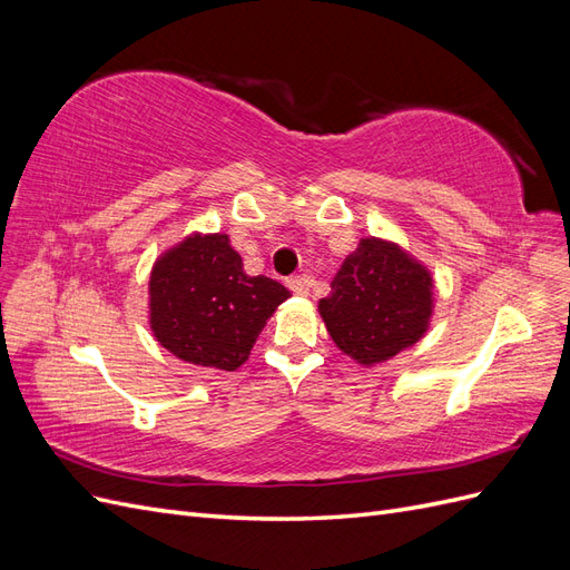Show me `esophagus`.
Instances as JSON below:
<instances>
[{
	"label": "esophagus",
	"instance_id": "34e87169",
	"mask_svg": "<svg viewBox=\"0 0 570 570\" xmlns=\"http://www.w3.org/2000/svg\"><path fill=\"white\" fill-rule=\"evenodd\" d=\"M287 285H289V289L295 292V295H308V278L306 275H295V278H289L287 281Z\"/></svg>",
	"mask_w": 570,
	"mask_h": 570
}]
</instances>
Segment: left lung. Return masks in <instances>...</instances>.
<instances>
[{
  "label": "left lung",
  "mask_w": 570,
  "mask_h": 570,
  "mask_svg": "<svg viewBox=\"0 0 570 570\" xmlns=\"http://www.w3.org/2000/svg\"><path fill=\"white\" fill-rule=\"evenodd\" d=\"M433 275L406 249L383 237H361L318 302L337 347L375 366L413 347L433 316Z\"/></svg>",
  "instance_id": "8db88e82"
}]
</instances>
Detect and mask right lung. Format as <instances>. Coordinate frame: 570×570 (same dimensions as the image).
<instances>
[{
	"label": "right lung",
	"mask_w": 570,
	"mask_h": 570,
	"mask_svg": "<svg viewBox=\"0 0 570 570\" xmlns=\"http://www.w3.org/2000/svg\"><path fill=\"white\" fill-rule=\"evenodd\" d=\"M287 297L278 281L245 273L226 233H193L154 262L149 327L187 364L235 371Z\"/></svg>",
	"instance_id": "obj_1"
}]
</instances>
